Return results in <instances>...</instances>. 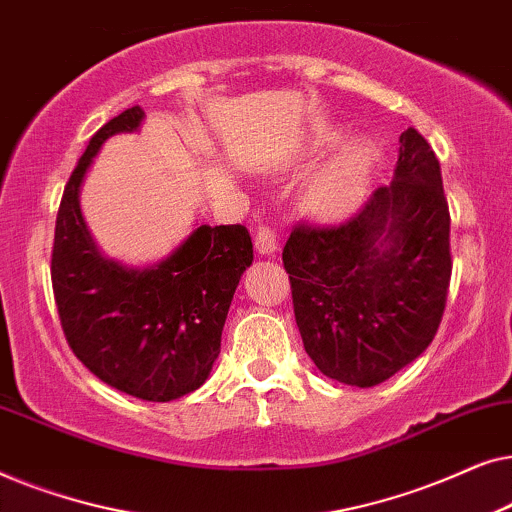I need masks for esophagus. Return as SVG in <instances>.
Wrapping results in <instances>:
<instances>
[{"label": "esophagus", "mask_w": 512, "mask_h": 512, "mask_svg": "<svg viewBox=\"0 0 512 512\" xmlns=\"http://www.w3.org/2000/svg\"><path fill=\"white\" fill-rule=\"evenodd\" d=\"M254 244H256V251L263 256H272L275 251L279 249V240H277V233L268 226H261L256 230V237H254Z\"/></svg>", "instance_id": "esophagus-1"}]
</instances>
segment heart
<instances>
[{
    "mask_svg": "<svg viewBox=\"0 0 512 512\" xmlns=\"http://www.w3.org/2000/svg\"><path fill=\"white\" fill-rule=\"evenodd\" d=\"M333 137H324V144ZM377 163V149L368 139H356L338 153V158L307 188V205L317 216H345L366 198L370 177Z\"/></svg>",
    "mask_w": 512,
    "mask_h": 512,
    "instance_id": "obj_1",
    "label": "heart"
}]
</instances>
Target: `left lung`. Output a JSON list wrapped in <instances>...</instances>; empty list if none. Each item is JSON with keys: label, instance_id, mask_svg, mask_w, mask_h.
Returning <instances> with one entry per match:
<instances>
[{"label": "left lung", "instance_id": "1", "mask_svg": "<svg viewBox=\"0 0 512 512\" xmlns=\"http://www.w3.org/2000/svg\"><path fill=\"white\" fill-rule=\"evenodd\" d=\"M293 312L321 373L375 387L431 345L452 277L440 163L415 128L389 186L338 226L296 223L282 254Z\"/></svg>", "mask_w": 512, "mask_h": 512}]
</instances>
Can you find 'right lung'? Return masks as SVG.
<instances>
[{"label":"right lung","mask_w":512,"mask_h":512,"mask_svg":"<svg viewBox=\"0 0 512 512\" xmlns=\"http://www.w3.org/2000/svg\"><path fill=\"white\" fill-rule=\"evenodd\" d=\"M144 111L125 109L90 137L62 193L51 256L65 338L83 366L123 394L167 403L205 384L242 272L254 261L249 230L198 226L165 261L125 268L104 258L81 216L83 177L116 132H135Z\"/></svg>","instance_id":"add662e5"}]
</instances>
